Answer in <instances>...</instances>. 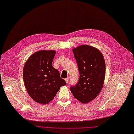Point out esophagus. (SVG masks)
I'll use <instances>...</instances> for the list:
<instances>
[{"label":"esophagus","mask_w":134,"mask_h":134,"mask_svg":"<svg viewBox=\"0 0 134 134\" xmlns=\"http://www.w3.org/2000/svg\"><path fill=\"white\" fill-rule=\"evenodd\" d=\"M65 81L66 82V83H68V81H69V77H67L66 79H65Z\"/></svg>","instance_id":"esophagus-1"}]
</instances>
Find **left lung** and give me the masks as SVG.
Wrapping results in <instances>:
<instances>
[{
	"label": "left lung",
	"mask_w": 134,
	"mask_h": 134,
	"mask_svg": "<svg viewBox=\"0 0 134 134\" xmlns=\"http://www.w3.org/2000/svg\"><path fill=\"white\" fill-rule=\"evenodd\" d=\"M78 66L80 77L70 90L75 98L82 103L94 99L101 91L105 77V63L97 48L82 45L72 50Z\"/></svg>",
	"instance_id": "obj_1"
}]
</instances>
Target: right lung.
Wrapping results in <instances>:
<instances>
[{"instance_id":"obj_1","label":"right lung","mask_w":134,"mask_h":134,"mask_svg":"<svg viewBox=\"0 0 134 134\" xmlns=\"http://www.w3.org/2000/svg\"><path fill=\"white\" fill-rule=\"evenodd\" d=\"M55 51L42 50L32 54L24 66V84L31 98L46 104L54 98L60 88L66 85L58 70L52 66Z\"/></svg>"}]
</instances>
